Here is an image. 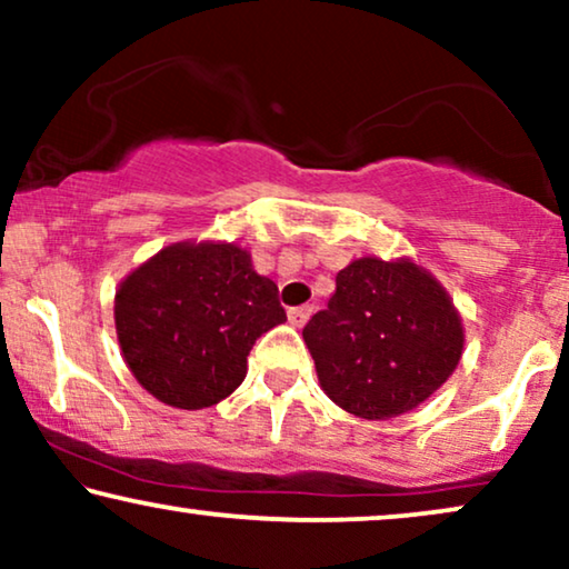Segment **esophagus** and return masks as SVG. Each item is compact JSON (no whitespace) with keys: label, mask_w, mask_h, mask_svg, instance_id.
I'll return each mask as SVG.
<instances>
[{"label":"esophagus","mask_w":569,"mask_h":569,"mask_svg":"<svg viewBox=\"0 0 569 569\" xmlns=\"http://www.w3.org/2000/svg\"><path fill=\"white\" fill-rule=\"evenodd\" d=\"M310 316H313V306H298V308L287 310V318H290L292 326H302Z\"/></svg>","instance_id":"obj_1"}]
</instances>
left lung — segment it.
I'll return each instance as SVG.
<instances>
[{"label": "left lung", "mask_w": 569, "mask_h": 569, "mask_svg": "<svg viewBox=\"0 0 569 569\" xmlns=\"http://www.w3.org/2000/svg\"><path fill=\"white\" fill-rule=\"evenodd\" d=\"M302 339L329 399L362 419L415 409L461 360L463 326L446 290L411 261L357 259Z\"/></svg>", "instance_id": "left-lung-1"}]
</instances>
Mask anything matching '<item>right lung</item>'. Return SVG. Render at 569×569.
<instances>
[{"label": "right lung", "instance_id": "add662e5", "mask_svg": "<svg viewBox=\"0 0 569 569\" xmlns=\"http://www.w3.org/2000/svg\"><path fill=\"white\" fill-rule=\"evenodd\" d=\"M116 333L154 399L204 409L243 383L256 339L287 321L279 290L232 243H176L116 292Z\"/></svg>", "mask_w": 569, "mask_h": 569}]
</instances>
